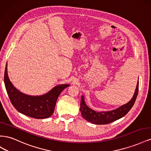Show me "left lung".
Here are the masks:
<instances>
[{
  "label": "left lung",
  "instance_id": "obj_1",
  "mask_svg": "<svg viewBox=\"0 0 151 151\" xmlns=\"http://www.w3.org/2000/svg\"><path fill=\"white\" fill-rule=\"evenodd\" d=\"M139 91V80L137 84L136 89L133 97L127 103L122 105L115 109L108 111L98 112L91 109L86 104L84 97L81 96V101L80 104V111L82 116L85 120L96 125H105L115 122L124 116L134 106Z\"/></svg>",
  "mask_w": 151,
  "mask_h": 151
}]
</instances>
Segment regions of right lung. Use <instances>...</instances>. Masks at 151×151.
<instances>
[{"label": "right lung", "mask_w": 151, "mask_h": 151, "mask_svg": "<svg viewBox=\"0 0 151 151\" xmlns=\"http://www.w3.org/2000/svg\"><path fill=\"white\" fill-rule=\"evenodd\" d=\"M4 83L14 107L23 115L37 119L47 118L52 115L59 95L63 89L70 86L60 84L43 95H28L17 89L12 84L7 74V63L4 73Z\"/></svg>", "instance_id": "add662e5"}]
</instances>
